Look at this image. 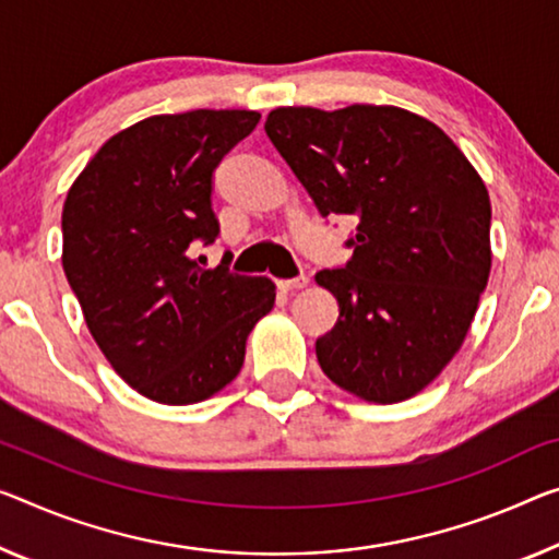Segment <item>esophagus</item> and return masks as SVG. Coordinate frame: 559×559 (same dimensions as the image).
<instances>
[{"instance_id": "esophagus-1", "label": "esophagus", "mask_w": 559, "mask_h": 559, "mask_svg": "<svg viewBox=\"0 0 559 559\" xmlns=\"http://www.w3.org/2000/svg\"><path fill=\"white\" fill-rule=\"evenodd\" d=\"M277 285L282 292H295V289H302L307 285V277L305 274H299V277H292V280H280Z\"/></svg>"}]
</instances>
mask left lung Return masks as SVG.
I'll return each instance as SVG.
<instances>
[{
	"mask_svg": "<svg viewBox=\"0 0 559 559\" xmlns=\"http://www.w3.org/2000/svg\"><path fill=\"white\" fill-rule=\"evenodd\" d=\"M264 132L322 217H357L342 267L317 272L340 320L317 340L334 384L369 402L417 394L454 357L487 287V187L440 127L400 107H280Z\"/></svg>",
	"mask_w": 559,
	"mask_h": 559,
	"instance_id": "left-lung-1",
	"label": "left lung"
}]
</instances>
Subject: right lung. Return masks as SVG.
Segmentation results:
<instances>
[{
    "label": "right lung",
    "mask_w": 559,
    "mask_h": 559,
    "mask_svg": "<svg viewBox=\"0 0 559 559\" xmlns=\"http://www.w3.org/2000/svg\"><path fill=\"white\" fill-rule=\"evenodd\" d=\"M250 109L157 115L111 136L67 194L62 267L94 342L127 384L194 405L235 380L274 282L204 270L219 237L214 169L250 134Z\"/></svg>",
    "instance_id": "obj_1"
}]
</instances>
